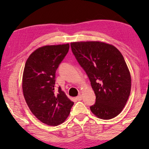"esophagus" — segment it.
Instances as JSON below:
<instances>
[{"label":"esophagus","mask_w":149,"mask_h":149,"mask_svg":"<svg viewBox=\"0 0 149 149\" xmlns=\"http://www.w3.org/2000/svg\"><path fill=\"white\" fill-rule=\"evenodd\" d=\"M76 100H78V101L81 100H82V95H78V96L76 97Z\"/></svg>","instance_id":"obj_1"}]
</instances>
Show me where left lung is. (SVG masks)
Here are the masks:
<instances>
[{
  "mask_svg": "<svg viewBox=\"0 0 149 149\" xmlns=\"http://www.w3.org/2000/svg\"><path fill=\"white\" fill-rule=\"evenodd\" d=\"M70 47L94 91L95 102L91 111L102 119L115 117L131 91V76L123 56L115 47L102 42H71Z\"/></svg>",
  "mask_w": 149,
  "mask_h": 149,
  "instance_id": "left-lung-1",
  "label": "left lung"
}]
</instances>
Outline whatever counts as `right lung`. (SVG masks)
Returning <instances> with one entry per match:
<instances>
[{
    "label": "right lung",
    "instance_id": "add662e5",
    "mask_svg": "<svg viewBox=\"0 0 149 149\" xmlns=\"http://www.w3.org/2000/svg\"><path fill=\"white\" fill-rule=\"evenodd\" d=\"M69 47V44H64L38 48L29 56L24 67V98L32 114L49 125L62 123L74 104L60 87L57 91L55 88L56 72Z\"/></svg>",
    "mask_w": 149,
    "mask_h": 149
}]
</instances>
